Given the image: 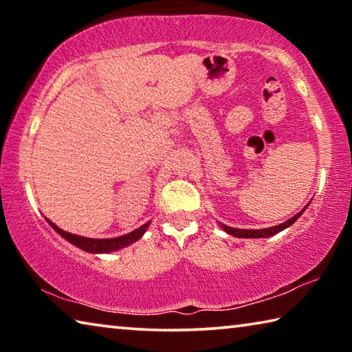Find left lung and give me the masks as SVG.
<instances>
[{
  "instance_id": "8db88e82",
  "label": "left lung",
  "mask_w": 352,
  "mask_h": 352,
  "mask_svg": "<svg viewBox=\"0 0 352 352\" xmlns=\"http://www.w3.org/2000/svg\"><path fill=\"white\" fill-rule=\"evenodd\" d=\"M311 205V201L302 208V210L295 214L294 217H290L289 220H285L284 223H279V225H275V226H270V228H262V230H241V228H233V226H228V225H223V223H219L220 228H222L225 233H228L231 236L234 237H242V239H265V237H270V236H275L278 234L279 231H283L285 228H289V226L292 223H295L298 219H300V216L302 212H305L307 210V206Z\"/></svg>"
}]
</instances>
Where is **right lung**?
I'll return each instance as SVG.
<instances>
[{
	"instance_id": "add662e5",
	"label": "right lung",
	"mask_w": 352,
	"mask_h": 352,
	"mask_svg": "<svg viewBox=\"0 0 352 352\" xmlns=\"http://www.w3.org/2000/svg\"><path fill=\"white\" fill-rule=\"evenodd\" d=\"M46 222L50 223L52 228H54L57 233L63 237V239H67L69 243H73V245L83 250V252L93 253V254L111 253V252H116V250H121L124 247L132 245L133 242H136L138 239H141L142 236H144V233L148 228V225H151V222H147L142 226H140V228L132 231V233H127V234L119 236V237H113V239H93V237H83L79 234L68 233V231H63L58 228L54 222H51L50 219H46Z\"/></svg>"
}]
</instances>
